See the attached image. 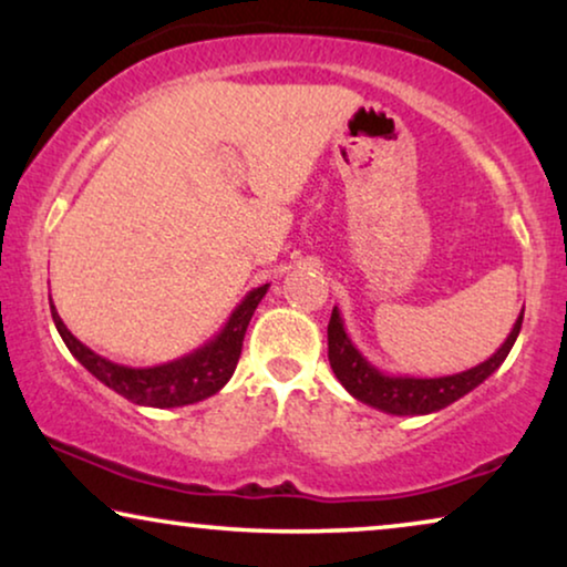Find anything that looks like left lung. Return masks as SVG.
I'll return each mask as SVG.
<instances>
[{
  "mask_svg": "<svg viewBox=\"0 0 567 567\" xmlns=\"http://www.w3.org/2000/svg\"><path fill=\"white\" fill-rule=\"evenodd\" d=\"M524 309L514 322V330L508 332V338L503 340V346L495 351L491 359L477 363L467 371L449 377H398V374H384L363 355L359 348L353 346V340L348 338L343 317H340L338 307H332L330 324H328V359L330 367L336 371L338 382L346 386L348 394H353L355 400H361L363 405L382 410L390 415H429L436 410H444L452 405L464 394L475 390L485 382L487 377L495 374L506 355L514 348L518 330H522Z\"/></svg>",
  "mask_w": 567,
  "mask_h": 567,
  "instance_id": "1",
  "label": "left lung"
}]
</instances>
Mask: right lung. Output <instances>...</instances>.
I'll use <instances>...</instances> for the list:
<instances>
[{"label": "right lung", "instance_id": "right-lung-1", "mask_svg": "<svg viewBox=\"0 0 567 567\" xmlns=\"http://www.w3.org/2000/svg\"><path fill=\"white\" fill-rule=\"evenodd\" d=\"M268 286L270 284H262L247 293L235 307V312L229 315V320L224 322V328L208 343L196 348L193 353L181 355V359L146 369L123 367V363L105 359V355H100L84 346L80 338H74L69 332L64 320L56 312V307H53V301L51 317L61 340H64L74 359L92 377L100 379L105 386H111L113 392H118L121 398L144 408H183L212 398L235 374L239 353H243L247 324H250L260 299L266 297Z\"/></svg>", "mask_w": 567, "mask_h": 567}]
</instances>
